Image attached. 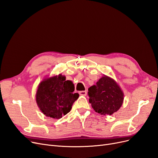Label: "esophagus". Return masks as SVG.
I'll list each match as a JSON object with an SVG mask.
<instances>
[{"label":"esophagus","mask_w":158,"mask_h":158,"mask_svg":"<svg viewBox=\"0 0 158 158\" xmlns=\"http://www.w3.org/2000/svg\"><path fill=\"white\" fill-rule=\"evenodd\" d=\"M79 94L81 95V96H86L87 94V91L86 90H85V91H80L79 92Z\"/></svg>","instance_id":"esophagus-1"}]
</instances>
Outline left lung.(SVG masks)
<instances>
[{"label": "left lung", "mask_w": 158, "mask_h": 158, "mask_svg": "<svg viewBox=\"0 0 158 158\" xmlns=\"http://www.w3.org/2000/svg\"><path fill=\"white\" fill-rule=\"evenodd\" d=\"M89 102L96 112L112 114L122 106L124 94L114 80L104 75L89 89Z\"/></svg>", "instance_id": "1"}]
</instances>
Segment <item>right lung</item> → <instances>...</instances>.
I'll return each mask as SVG.
<instances>
[{"label": "right lung", "mask_w": 158, "mask_h": 158, "mask_svg": "<svg viewBox=\"0 0 158 158\" xmlns=\"http://www.w3.org/2000/svg\"><path fill=\"white\" fill-rule=\"evenodd\" d=\"M74 90L72 81H66L65 76L61 74L45 79L38 86L36 103L47 116L59 119L70 111L73 103L78 99L79 95L73 93Z\"/></svg>", "instance_id": "1"}]
</instances>
